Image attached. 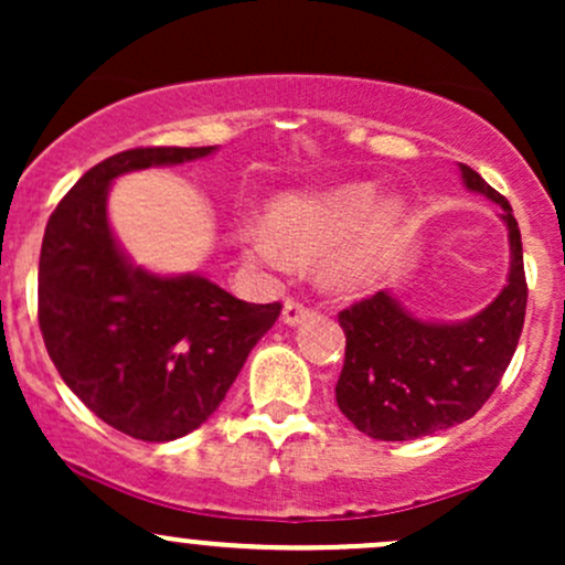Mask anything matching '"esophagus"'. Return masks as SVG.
<instances>
[{
    "label": "esophagus",
    "instance_id": "esophagus-1",
    "mask_svg": "<svg viewBox=\"0 0 565 565\" xmlns=\"http://www.w3.org/2000/svg\"><path fill=\"white\" fill-rule=\"evenodd\" d=\"M308 316H310L308 305H305L302 300H297V297H287V302H284V321L295 327V323L305 321Z\"/></svg>",
    "mask_w": 565,
    "mask_h": 565
}]
</instances>
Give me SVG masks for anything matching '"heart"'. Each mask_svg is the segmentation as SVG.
Returning <instances> with one entry per match:
<instances>
[{"instance_id":"obj_1","label":"heart","mask_w":565,"mask_h":565,"mask_svg":"<svg viewBox=\"0 0 565 565\" xmlns=\"http://www.w3.org/2000/svg\"><path fill=\"white\" fill-rule=\"evenodd\" d=\"M404 220V201L380 199L372 183H348L321 193H287L268 210V225L238 231L249 260L268 268L327 257L323 276L340 289L364 287Z\"/></svg>"}]
</instances>
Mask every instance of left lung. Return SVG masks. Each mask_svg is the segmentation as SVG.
I'll return each instance as SVG.
<instances>
[{
    "label": "left lung",
    "mask_w": 565,
    "mask_h": 565,
    "mask_svg": "<svg viewBox=\"0 0 565 565\" xmlns=\"http://www.w3.org/2000/svg\"><path fill=\"white\" fill-rule=\"evenodd\" d=\"M470 191L502 206L510 236V276L497 300L459 323L412 316L387 289L340 310L345 364L337 406L366 436L412 440L465 423L497 391L526 319L523 244L510 201L476 170L459 164Z\"/></svg>",
    "instance_id": "8db88e82"
}]
</instances>
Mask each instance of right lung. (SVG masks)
Instances as JSON below:
<instances>
[{
    "instance_id": "add662e5",
    "label": "right lung",
    "mask_w": 565,
    "mask_h": 565,
    "mask_svg": "<svg viewBox=\"0 0 565 565\" xmlns=\"http://www.w3.org/2000/svg\"><path fill=\"white\" fill-rule=\"evenodd\" d=\"M212 151L153 146L108 157L82 174L44 228L39 329L50 359L89 412L148 444L206 423L281 313V302H244L204 276L135 268L108 228L114 178Z\"/></svg>"
}]
</instances>
